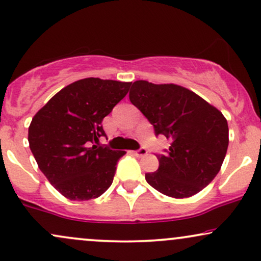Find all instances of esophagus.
Instances as JSON below:
<instances>
[{"mask_svg":"<svg viewBox=\"0 0 261 261\" xmlns=\"http://www.w3.org/2000/svg\"><path fill=\"white\" fill-rule=\"evenodd\" d=\"M147 153H148V150L144 148V147H141L140 149H137L136 152H135V154H136L137 156H144V155H147Z\"/></svg>","mask_w":261,"mask_h":261,"instance_id":"34e87169","label":"esophagus"}]
</instances>
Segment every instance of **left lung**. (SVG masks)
Returning a JSON list of instances; mask_svg holds the SVG:
<instances>
[{
	"mask_svg": "<svg viewBox=\"0 0 261 261\" xmlns=\"http://www.w3.org/2000/svg\"><path fill=\"white\" fill-rule=\"evenodd\" d=\"M128 98L171 143L156 154L159 168L146 181L165 196L187 198L200 192L220 171L228 147L222 113L202 97L175 84L135 81Z\"/></svg>",
	"mask_w": 261,
	"mask_h": 261,
	"instance_id": "8db88e82",
	"label": "left lung"
}]
</instances>
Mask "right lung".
Listing matches in <instances>:
<instances>
[{"mask_svg": "<svg viewBox=\"0 0 261 261\" xmlns=\"http://www.w3.org/2000/svg\"><path fill=\"white\" fill-rule=\"evenodd\" d=\"M131 83L87 77L46 103L29 126L30 149L53 187L70 200H89L111 187L125 150L96 146L102 121L126 96Z\"/></svg>", "mask_w": 261, "mask_h": 261, "instance_id": "right-lung-1", "label": "right lung"}]
</instances>
